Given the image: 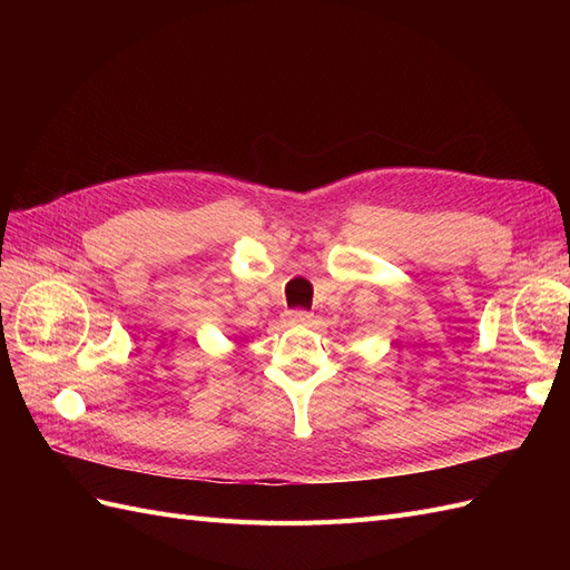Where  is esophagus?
I'll use <instances>...</instances> for the list:
<instances>
[{
    "label": "esophagus",
    "instance_id": "obj_1",
    "mask_svg": "<svg viewBox=\"0 0 570 570\" xmlns=\"http://www.w3.org/2000/svg\"><path fill=\"white\" fill-rule=\"evenodd\" d=\"M287 318L292 321V323H299V325H306V323H312V314L308 312H304V308H295V312H289L287 314Z\"/></svg>",
    "mask_w": 570,
    "mask_h": 570
}]
</instances>
